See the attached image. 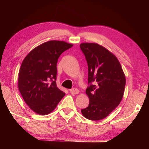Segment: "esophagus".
<instances>
[{"label":"esophagus","mask_w":149,"mask_h":149,"mask_svg":"<svg viewBox=\"0 0 149 149\" xmlns=\"http://www.w3.org/2000/svg\"><path fill=\"white\" fill-rule=\"evenodd\" d=\"M70 93L72 95H76L79 93V91L77 88H73V89L70 90Z\"/></svg>","instance_id":"obj_1"}]
</instances>
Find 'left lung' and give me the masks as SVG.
Returning <instances> with one entry per match:
<instances>
[{
    "mask_svg": "<svg viewBox=\"0 0 149 149\" xmlns=\"http://www.w3.org/2000/svg\"><path fill=\"white\" fill-rule=\"evenodd\" d=\"M80 48L88 66L86 90L89 105L81 109L85 118L102 120L119 105L124 93L125 76L116 57L96 43H83Z\"/></svg>",
    "mask_w": 149,
    "mask_h": 149,
    "instance_id": "obj_1",
    "label": "left lung"
}]
</instances>
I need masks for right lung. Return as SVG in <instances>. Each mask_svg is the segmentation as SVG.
Listing matches in <instances>:
<instances>
[{
    "label": "right lung",
    "instance_id": "add662e5",
    "mask_svg": "<svg viewBox=\"0 0 149 149\" xmlns=\"http://www.w3.org/2000/svg\"><path fill=\"white\" fill-rule=\"evenodd\" d=\"M72 46L64 41H49L33 49L22 63L18 89L25 102L38 115L53 111L65 96L56 85V66L60 55Z\"/></svg>",
    "mask_w": 149,
    "mask_h": 149
}]
</instances>
